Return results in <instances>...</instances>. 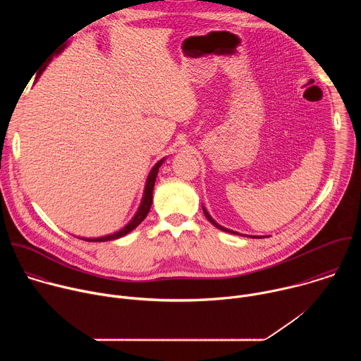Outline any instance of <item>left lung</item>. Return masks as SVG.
<instances>
[{
	"instance_id": "left-lung-1",
	"label": "left lung",
	"mask_w": 361,
	"mask_h": 361,
	"mask_svg": "<svg viewBox=\"0 0 361 361\" xmlns=\"http://www.w3.org/2000/svg\"><path fill=\"white\" fill-rule=\"evenodd\" d=\"M202 212H204V216L207 217V220L214 226V227H217L219 230H221V231H226V233H230V234H237V235H244V234H238L237 231H233V230H228V228H226V227H223V226H220L210 214H209V212L205 210V207L202 205ZM247 237H254V238H262V237H264V235H247Z\"/></svg>"
}]
</instances>
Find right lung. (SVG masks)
<instances>
[{
  "instance_id": "1",
  "label": "right lung",
  "mask_w": 361,
  "mask_h": 361,
  "mask_svg": "<svg viewBox=\"0 0 361 361\" xmlns=\"http://www.w3.org/2000/svg\"><path fill=\"white\" fill-rule=\"evenodd\" d=\"M67 47V44H64L57 53L56 56H59L60 53H63V49ZM49 63V61H48ZM45 70V67L42 68V71ZM41 71V73H42ZM39 73V74H41ZM39 77V75H38ZM37 77V78H38ZM166 161V157L161 159L156 166H154L147 177V181H145V187H144V192H142V198H141V202H140V207L137 210V213L134 214V217L118 231L113 233V234H109V235H102V237H94V238H85V237H81V240H85V241H92V243H99V241H110V240H117L126 234H128L130 231H133L141 221H144V219L147 217V214L149 213V209H151V204H152V190H154V184H156V178H157V174H159V170L161 167V164Z\"/></svg>"
}]
</instances>
